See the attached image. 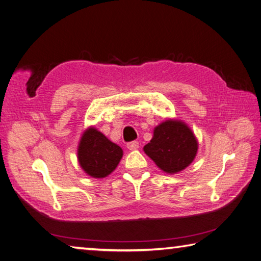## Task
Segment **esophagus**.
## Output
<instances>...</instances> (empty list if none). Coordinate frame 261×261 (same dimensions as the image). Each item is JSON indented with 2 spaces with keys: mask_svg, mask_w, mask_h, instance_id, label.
<instances>
[{
  "mask_svg": "<svg viewBox=\"0 0 261 261\" xmlns=\"http://www.w3.org/2000/svg\"><path fill=\"white\" fill-rule=\"evenodd\" d=\"M126 147L130 150H136V149L139 148V143H138V141H130V143L126 144Z\"/></svg>",
  "mask_w": 261,
  "mask_h": 261,
  "instance_id": "34e87169",
  "label": "esophagus"
}]
</instances>
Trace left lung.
Returning a JSON list of instances; mask_svg holds the SVG:
<instances>
[{
  "instance_id": "left-lung-1",
  "label": "left lung",
  "mask_w": 261,
  "mask_h": 261,
  "mask_svg": "<svg viewBox=\"0 0 261 261\" xmlns=\"http://www.w3.org/2000/svg\"><path fill=\"white\" fill-rule=\"evenodd\" d=\"M197 147L195 136L184 122L168 120L155 127L144 150L161 170L176 173L193 162Z\"/></svg>"
}]
</instances>
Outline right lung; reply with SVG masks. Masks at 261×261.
I'll return each instance as SVG.
<instances>
[{
    "label": "right lung",
    "instance_id": "obj_1",
    "mask_svg": "<svg viewBox=\"0 0 261 261\" xmlns=\"http://www.w3.org/2000/svg\"><path fill=\"white\" fill-rule=\"evenodd\" d=\"M122 155L121 147L94 127H89L84 132L77 150L80 165L93 178H105L114 171Z\"/></svg>",
    "mask_w": 261,
    "mask_h": 261
}]
</instances>
